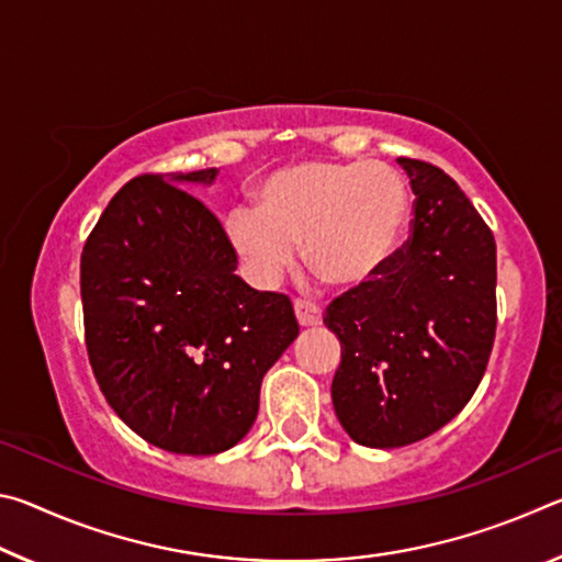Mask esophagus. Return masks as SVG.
I'll return each instance as SVG.
<instances>
[{
	"label": "esophagus",
	"mask_w": 562,
	"mask_h": 562,
	"mask_svg": "<svg viewBox=\"0 0 562 562\" xmlns=\"http://www.w3.org/2000/svg\"><path fill=\"white\" fill-rule=\"evenodd\" d=\"M294 315H297L300 327H317V325H322V310L317 307V304H312L307 300L294 302Z\"/></svg>",
	"instance_id": "obj_1"
}]
</instances>
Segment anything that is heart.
Here are the masks:
<instances>
[{
	"label": "heart",
	"instance_id": "1",
	"mask_svg": "<svg viewBox=\"0 0 562 562\" xmlns=\"http://www.w3.org/2000/svg\"><path fill=\"white\" fill-rule=\"evenodd\" d=\"M412 193L386 164L302 160L255 188V211L235 207L223 231L258 288H274L297 260L337 290H364L384 274L404 240Z\"/></svg>",
	"mask_w": 562,
	"mask_h": 562
}]
</instances>
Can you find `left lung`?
<instances>
[{"instance_id":"left-lung-1","label":"left lung","mask_w":562,"mask_h":562,"mask_svg":"<svg viewBox=\"0 0 562 562\" xmlns=\"http://www.w3.org/2000/svg\"><path fill=\"white\" fill-rule=\"evenodd\" d=\"M414 233L379 280L345 292L325 325L341 345L331 404L351 441L398 449L469 404L496 337V240L441 168L398 158Z\"/></svg>"}]
</instances>
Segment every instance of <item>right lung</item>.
Here are the masks:
<instances>
[{
    "instance_id": "add662e5",
    "label": "right lung",
    "mask_w": 562,
    "mask_h": 562,
    "mask_svg": "<svg viewBox=\"0 0 562 562\" xmlns=\"http://www.w3.org/2000/svg\"><path fill=\"white\" fill-rule=\"evenodd\" d=\"M215 173L128 180L81 252L103 396L140 439L186 456L223 453L250 431L262 376L300 335L292 302L237 278L223 225L188 193Z\"/></svg>"
}]
</instances>
